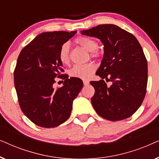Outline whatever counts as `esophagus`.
<instances>
[{
    "label": "esophagus",
    "instance_id": "34e87169",
    "mask_svg": "<svg viewBox=\"0 0 159 159\" xmlns=\"http://www.w3.org/2000/svg\"><path fill=\"white\" fill-rule=\"evenodd\" d=\"M83 84H84V86L88 85V84H89V82L88 81V80H83Z\"/></svg>",
    "mask_w": 159,
    "mask_h": 159
}]
</instances>
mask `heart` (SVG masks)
<instances>
[{"instance_id":"b5f03b06","label":"heart","mask_w":159,"mask_h":159,"mask_svg":"<svg viewBox=\"0 0 159 159\" xmlns=\"http://www.w3.org/2000/svg\"><path fill=\"white\" fill-rule=\"evenodd\" d=\"M75 43L90 52L92 57H98L99 52L97 51L98 43L96 41L90 38L87 37H79L75 40ZM59 59L61 62L64 65H68L70 63V56H69V45L68 43H64L61 47L59 51ZM95 70V65L92 63H88L85 64H77L73 66L69 71L71 77L80 78L82 80H87Z\"/></svg>"}]
</instances>
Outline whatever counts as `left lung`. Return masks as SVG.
<instances>
[{
	"label": "left lung",
	"instance_id": "obj_1",
	"mask_svg": "<svg viewBox=\"0 0 159 159\" xmlns=\"http://www.w3.org/2000/svg\"><path fill=\"white\" fill-rule=\"evenodd\" d=\"M81 34L94 37L103 43L104 53L96 75L91 81L95 94L91 103L99 116L110 121L131 116L142 104L146 93L148 63L138 40L114 25H101ZM112 84L108 87L104 79Z\"/></svg>",
	"mask_w": 159,
	"mask_h": 159
}]
</instances>
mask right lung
Here are the masks:
<instances>
[{"label": "right lung", "instance_id": "1", "mask_svg": "<svg viewBox=\"0 0 159 159\" xmlns=\"http://www.w3.org/2000/svg\"><path fill=\"white\" fill-rule=\"evenodd\" d=\"M76 32H43L21 50L17 59L14 76L19 106L39 127H56L66 121L74 100L83 87L80 78L59 75L63 71L60 48ZM57 75L65 80L59 89L53 86Z\"/></svg>", "mask_w": 159, "mask_h": 159}]
</instances>
